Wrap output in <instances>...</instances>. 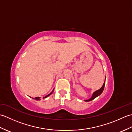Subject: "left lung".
<instances>
[{
    "label": "left lung",
    "instance_id": "8db88e82",
    "mask_svg": "<svg viewBox=\"0 0 132 132\" xmlns=\"http://www.w3.org/2000/svg\"><path fill=\"white\" fill-rule=\"evenodd\" d=\"M105 82H104V83L102 87H101L99 89H98V90L94 92L93 94H92V97L90 98V99H88V100H85L86 102H89V101H91L93 99H94L95 98H96V97H97L98 96H99V95L102 93L103 90H104V86H105Z\"/></svg>",
    "mask_w": 132,
    "mask_h": 132
}]
</instances>
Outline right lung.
<instances>
[{"mask_svg":"<svg viewBox=\"0 0 132 132\" xmlns=\"http://www.w3.org/2000/svg\"><path fill=\"white\" fill-rule=\"evenodd\" d=\"M53 91H52L50 94H48L47 95H46V96L44 97H43V99H44V98H46V97H48V96H49V95H51V94H52ZM40 97H35V100H40ZM33 99H34V98H33Z\"/></svg>","mask_w":132,"mask_h":132,"instance_id":"right-lung-1","label":"right lung"}]
</instances>
